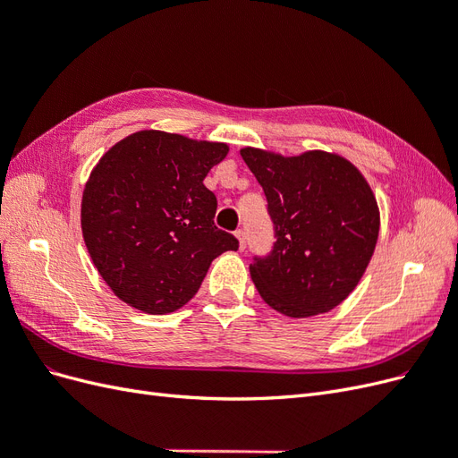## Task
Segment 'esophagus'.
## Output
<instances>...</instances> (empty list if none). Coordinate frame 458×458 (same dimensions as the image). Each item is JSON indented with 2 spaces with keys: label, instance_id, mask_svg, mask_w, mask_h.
<instances>
[{
  "label": "esophagus",
  "instance_id": "1",
  "mask_svg": "<svg viewBox=\"0 0 458 458\" xmlns=\"http://www.w3.org/2000/svg\"><path fill=\"white\" fill-rule=\"evenodd\" d=\"M234 237L239 239V248H241V250H244V248H246V234H244V231L237 229V231H234Z\"/></svg>",
  "mask_w": 458,
  "mask_h": 458
}]
</instances>
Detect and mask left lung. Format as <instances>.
<instances>
[{
    "mask_svg": "<svg viewBox=\"0 0 458 458\" xmlns=\"http://www.w3.org/2000/svg\"><path fill=\"white\" fill-rule=\"evenodd\" d=\"M241 157L266 192L276 239L250 263L259 296L296 318L335 310L361 281L378 241L380 214L365 177L323 150L284 158L246 147Z\"/></svg>",
    "mask_w": 458,
    "mask_h": 458,
    "instance_id": "8db88e82",
    "label": "left lung"
}]
</instances>
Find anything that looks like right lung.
Masks as SVG:
<instances>
[{
    "label": "right lung",
    "instance_id": "1",
    "mask_svg": "<svg viewBox=\"0 0 458 458\" xmlns=\"http://www.w3.org/2000/svg\"><path fill=\"white\" fill-rule=\"evenodd\" d=\"M225 143L145 130L108 148L81 197V233L97 271L131 308L172 313L199 293L210 263L239 241L216 227L204 177Z\"/></svg>",
    "mask_w": 458,
    "mask_h": 458
}]
</instances>
